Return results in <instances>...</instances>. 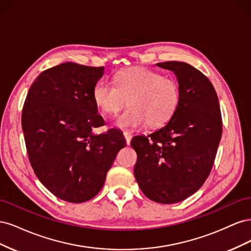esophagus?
Returning a JSON list of instances; mask_svg holds the SVG:
<instances>
[{
    "label": "esophagus",
    "instance_id": "34e87169",
    "mask_svg": "<svg viewBox=\"0 0 251 251\" xmlns=\"http://www.w3.org/2000/svg\"><path fill=\"white\" fill-rule=\"evenodd\" d=\"M124 136L126 144H130L131 140H132V134L130 132H124Z\"/></svg>",
    "mask_w": 251,
    "mask_h": 251
}]
</instances>
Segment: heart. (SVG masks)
<instances>
[{"instance_id":"obj_1","label":"heart","mask_w":251,"mask_h":251,"mask_svg":"<svg viewBox=\"0 0 251 251\" xmlns=\"http://www.w3.org/2000/svg\"><path fill=\"white\" fill-rule=\"evenodd\" d=\"M93 100L107 115H115L127 100L128 108L116 119L120 127H149L165 125L176 113L180 100L179 82L163 74L142 67L127 68L115 74V85L97 82Z\"/></svg>"}]
</instances>
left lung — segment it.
I'll return each instance as SVG.
<instances>
[{
	"mask_svg": "<svg viewBox=\"0 0 251 251\" xmlns=\"http://www.w3.org/2000/svg\"><path fill=\"white\" fill-rule=\"evenodd\" d=\"M181 89L180 104L163 127L131 141L137 154L136 181L149 199L173 204L203 185L214 165L222 136L218 95L205 75L182 62H164Z\"/></svg>",
	"mask_w": 251,
	"mask_h": 251,
	"instance_id": "1",
	"label": "left lung"
}]
</instances>
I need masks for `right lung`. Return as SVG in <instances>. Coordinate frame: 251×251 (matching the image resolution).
<instances>
[{"instance_id": "1", "label": "right lung", "mask_w": 251, "mask_h": 251, "mask_svg": "<svg viewBox=\"0 0 251 251\" xmlns=\"http://www.w3.org/2000/svg\"><path fill=\"white\" fill-rule=\"evenodd\" d=\"M103 67L64 63L43 71L29 89L22 111L26 149L36 177L57 198L89 201L100 193L126 139L104 125L93 89Z\"/></svg>"}]
</instances>
